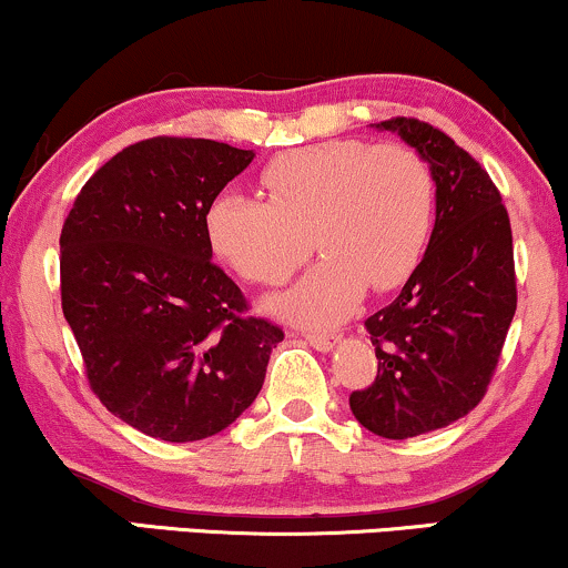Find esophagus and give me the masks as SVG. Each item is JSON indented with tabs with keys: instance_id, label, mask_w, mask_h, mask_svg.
<instances>
[{
	"instance_id": "esophagus-1",
	"label": "esophagus",
	"mask_w": 568,
	"mask_h": 568,
	"mask_svg": "<svg viewBox=\"0 0 568 568\" xmlns=\"http://www.w3.org/2000/svg\"><path fill=\"white\" fill-rule=\"evenodd\" d=\"M306 341L317 352H331L338 344V336H333V333H306Z\"/></svg>"
}]
</instances>
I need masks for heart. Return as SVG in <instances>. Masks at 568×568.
I'll return each mask as SVG.
<instances>
[{
  "label": "heart",
  "mask_w": 568,
  "mask_h": 568,
  "mask_svg": "<svg viewBox=\"0 0 568 568\" xmlns=\"http://www.w3.org/2000/svg\"><path fill=\"white\" fill-rule=\"evenodd\" d=\"M262 182L270 201L224 190L206 211L211 248L251 283L277 285L312 254L325 258L272 302L283 317L333 325L357 310L367 285H405L426 254L436 184L405 145L333 140L277 155Z\"/></svg>",
  "instance_id": "b5f03b06"
}]
</instances>
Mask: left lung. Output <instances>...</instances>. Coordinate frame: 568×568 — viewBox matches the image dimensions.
Masks as SVG:
<instances>
[{"label": "left lung", "instance_id": "1", "mask_svg": "<svg viewBox=\"0 0 568 568\" xmlns=\"http://www.w3.org/2000/svg\"><path fill=\"white\" fill-rule=\"evenodd\" d=\"M432 169L436 222L426 254L392 304L365 320L378 375L352 392L367 432L409 439L449 426L487 394L516 314L510 219L481 163L426 121H381Z\"/></svg>", "mask_w": 568, "mask_h": 568}]
</instances>
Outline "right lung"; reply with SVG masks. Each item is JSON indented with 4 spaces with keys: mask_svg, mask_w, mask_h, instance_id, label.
<instances>
[{
    "mask_svg": "<svg viewBox=\"0 0 568 568\" xmlns=\"http://www.w3.org/2000/svg\"><path fill=\"white\" fill-rule=\"evenodd\" d=\"M251 161L197 136L134 142L89 176L60 232V298L89 386L153 439L227 428L283 341L211 262L206 211Z\"/></svg>",
    "mask_w": 568,
    "mask_h": 568,
    "instance_id": "add662e5",
    "label": "right lung"
}]
</instances>
